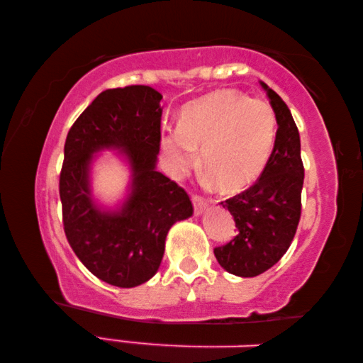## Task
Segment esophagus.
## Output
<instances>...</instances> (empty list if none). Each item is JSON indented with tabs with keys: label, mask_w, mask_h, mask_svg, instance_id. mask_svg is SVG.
Returning <instances> with one entry per match:
<instances>
[{
	"label": "esophagus",
	"mask_w": 363,
	"mask_h": 363,
	"mask_svg": "<svg viewBox=\"0 0 363 363\" xmlns=\"http://www.w3.org/2000/svg\"><path fill=\"white\" fill-rule=\"evenodd\" d=\"M192 203H194V211H195L196 216H200V214L205 213L206 203H205V200L201 199V196L194 195V196H192Z\"/></svg>",
	"instance_id": "obj_1"
}]
</instances>
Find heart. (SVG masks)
Segmentation results:
<instances>
[{
    "mask_svg": "<svg viewBox=\"0 0 363 363\" xmlns=\"http://www.w3.org/2000/svg\"><path fill=\"white\" fill-rule=\"evenodd\" d=\"M277 138V116L266 101L233 89H216L189 102L179 125L163 128L160 147L171 176L199 162L206 179L225 192L250 187L266 168Z\"/></svg>",
    "mask_w": 363,
    "mask_h": 363,
    "instance_id": "b5f03b06",
    "label": "heart"
}]
</instances>
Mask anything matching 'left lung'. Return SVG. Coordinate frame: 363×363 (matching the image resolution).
Masks as SVG:
<instances>
[{"label":"left lung","mask_w":363,"mask_h":363,"mask_svg":"<svg viewBox=\"0 0 363 363\" xmlns=\"http://www.w3.org/2000/svg\"><path fill=\"white\" fill-rule=\"evenodd\" d=\"M277 116V138L255 186L225 201L238 229L225 247L214 250L219 266L237 277L266 272L290 248L301 216L304 168L296 123L284 99L259 82Z\"/></svg>","instance_id":"left-lung-1"}]
</instances>
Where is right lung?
<instances>
[{
	"instance_id": "obj_1",
	"label": "right lung",
	"mask_w": 363,
	"mask_h": 363,
	"mask_svg": "<svg viewBox=\"0 0 363 363\" xmlns=\"http://www.w3.org/2000/svg\"><path fill=\"white\" fill-rule=\"evenodd\" d=\"M162 99L144 84L104 91L65 140L59 194L67 240L91 274L113 286L150 280L169 229L194 213L189 195L157 169ZM106 150L115 151L130 173L115 206L104 204L92 189L94 164Z\"/></svg>"
}]
</instances>
